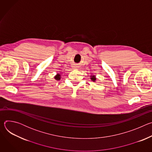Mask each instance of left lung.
<instances>
[{"label": "left lung", "mask_w": 152, "mask_h": 152, "mask_svg": "<svg viewBox=\"0 0 152 152\" xmlns=\"http://www.w3.org/2000/svg\"><path fill=\"white\" fill-rule=\"evenodd\" d=\"M91 76V79L93 80V81H94V82H95V80H96V78L95 77V76L93 75V76Z\"/></svg>", "instance_id": "obj_1"}]
</instances>
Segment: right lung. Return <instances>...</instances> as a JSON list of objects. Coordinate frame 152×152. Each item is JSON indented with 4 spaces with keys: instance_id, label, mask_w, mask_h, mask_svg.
I'll return each mask as SVG.
<instances>
[{
    "instance_id": "obj_1",
    "label": "right lung",
    "mask_w": 152,
    "mask_h": 152,
    "mask_svg": "<svg viewBox=\"0 0 152 152\" xmlns=\"http://www.w3.org/2000/svg\"><path fill=\"white\" fill-rule=\"evenodd\" d=\"M55 79L56 80H60V79H61V75H60L59 74H58L56 76H55Z\"/></svg>"
}]
</instances>
